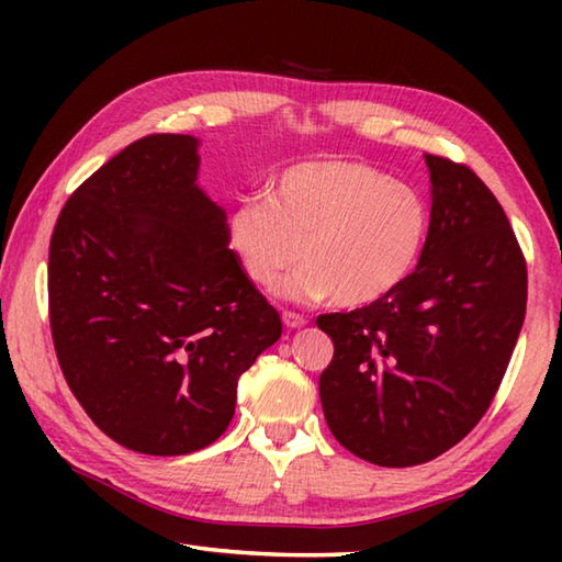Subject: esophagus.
I'll return each instance as SVG.
<instances>
[{
    "mask_svg": "<svg viewBox=\"0 0 562 562\" xmlns=\"http://www.w3.org/2000/svg\"><path fill=\"white\" fill-rule=\"evenodd\" d=\"M282 322H284V327H290V329H300V327L307 325V317L297 315V312H282Z\"/></svg>",
    "mask_w": 562,
    "mask_h": 562,
    "instance_id": "obj_1",
    "label": "esophagus"
}]
</instances>
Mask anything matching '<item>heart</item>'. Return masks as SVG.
Here are the masks:
<instances>
[{"mask_svg":"<svg viewBox=\"0 0 562 562\" xmlns=\"http://www.w3.org/2000/svg\"><path fill=\"white\" fill-rule=\"evenodd\" d=\"M431 235V211L414 186L357 160H307L284 170L272 195L237 203L227 247L262 290L290 280L294 300L331 297L359 310L386 300L412 278Z\"/></svg>","mask_w":562,"mask_h":562,"instance_id":"obj_1","label":"heart"}]
</instances>
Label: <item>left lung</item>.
I'll list each match as a JSON object with an SVG mask.
<instances>
[{
	"mask_svg": "<svg viewBox=\"0 0 562 562\" xmlns=\"http://www.w3.org/2000/svg\"><path fill=\"white\" fill-rule=\"evenodd\" d=\"M431 235L386 300L319 315L335 341L319 398L335 439L404 469L469 434L496 396L526 317L528 270L496 195L469 166L426 154Z\"/></svg>",
	"mask_w": 562,
	"mask_h": 562,
	"instance_id": "obj_1",
	"label": "left lung"
}]
</instances>
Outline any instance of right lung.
Masks as SVG:
<instances>
[{
	"label": "right lung",
	"mask_w": 562,
	"mask_h": 562,
	"mask_svg": "<svg viewBox=\"0 0 562 562\" xmlns=\"http://www.w3.org/2000/svg\"><path fill=\"white\" fill-rule=\"evenodd\" d=\"M198 138L154 133L61 207L49 322L66 384L131 451L205 449L235 414L237 379L282 335L227 247V215L195 186Z\"/></svg>",
	"instance_id": "obj_1"
}]
</instances>
